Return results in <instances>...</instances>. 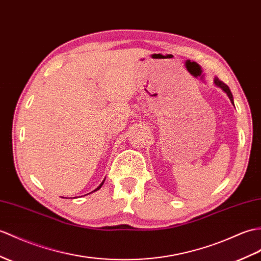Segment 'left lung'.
<instances>
[{"label":"left lung","instance_id":"obj_1","mask_svg":"<svg viewBox=\"0 0 261 261\" xmlns=\"http://www.w3.org/2000/svg\"><path fill=\"white\" fill-rule=\"evenodd\" d=\"M215 84L217 87H219V88H221L223 91H225V92L227 93V95L229 96V99H230V101H231V103H233V96H232V93H231V91H230V89H229V87L227 86L226 83H223L222 81H220L218 77H216L215 79Z\"/></svg>","mask_w":261,"mask_h":261}]
</instances>
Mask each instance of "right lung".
Instances as JSON below:
<instances>
[{
    "label": "right lung",
    "mask_w": 261,
    "mask_h": 261,
    "mask_svg": "<svg viewBox=\"0 0 261 261\" xmlns=\"http://www.w3.org/2000/svg\"><path fill=\"white\" fill-rule=\"evenodd\" d=\"M105 180H106V179H105ZM105 180H103V181H102V184H101V185H100V186H99V187H98V188H96V189H95V190H93V191H96V190H99V189H100V188H101V187H102V185H103V182H105ZM93 191H92V192H93Z\"/></svg>",
    "instance_id": "right-lung-1"
}]
</instances>
